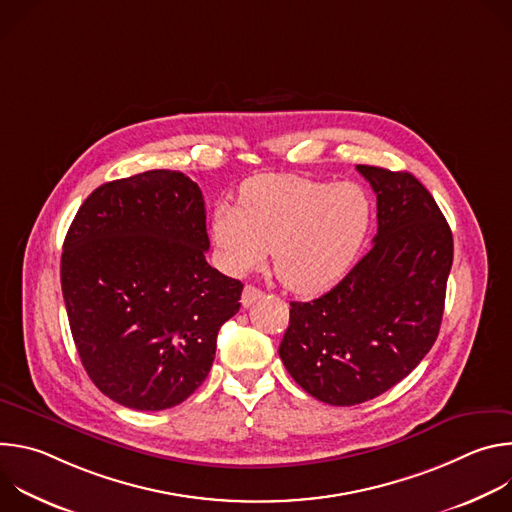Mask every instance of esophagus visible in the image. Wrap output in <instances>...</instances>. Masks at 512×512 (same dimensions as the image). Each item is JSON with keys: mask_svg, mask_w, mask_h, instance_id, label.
Returning a JSON list of instances; mask_svg holds the SVG:
<instances>
[{"mask_svg": "<svg viewBox=\"0 0 512 512\" xmlns=\"http://www.w3.org/2000/svg\"><path fill=\"white\" fill-rule=\"evenodd\" d=\"M261 298H263V291H261L259 287H255V285H245L243 296H241V304H243V308H249V306H253L257 300H261Z\"/></svg>", "mask_w": 512, "mask_h": 512, "instance_id": "esophagus-1", "label": "esophagus"}]
</instances>
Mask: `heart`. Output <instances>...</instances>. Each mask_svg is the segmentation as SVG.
<instances>
[{
	"label": "heart",
	"instance_id": "b5f03b06",
	"mask_svg": "<svg viewBox=\"0 0 512 512\" xmlns=\"http://www.w3.org/2000/svg\"><path fill=\"white\" fill-rule=\"evenodd\" d=\"M371 223V196L354 182L263 174L243 184L239 206L214 208L210 233L229 273L257 269L273 249L283 285L318 296L352 269Z\"/></svg>",
	"mask_w": 512,
	"mask_h": 512
}]
</instances>
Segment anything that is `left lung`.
<instances>
[{
  "instance_id": "1",
  "label": "left lung",
  "mask_w": 512,
  "mask_h": 512,
  "mask_svg": "<svg viewBox=\"0 0 512 512\" xmlns=\"http://www.w3.org/2000/svg\"><path fill=\"white\" fill-rule=\"evenodd\" d=\"M377 194L371 251L328 294L291 302L279 344L287 373L318 401L348 407L395 387L442 326L454 239L409 172L356 166Z\"/></svg>"
}]
</instances>
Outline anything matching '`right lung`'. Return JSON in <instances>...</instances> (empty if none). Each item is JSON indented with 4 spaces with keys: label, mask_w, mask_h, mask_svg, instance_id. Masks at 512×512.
<instances>
[{
    "label": "right lung",
    "mask_w": 512,
    "mask_h": 512,
    "mask_svg": "<svg viewBox=\"0 0 512 512\" xmlns=\"http://www.w3.org/2000/svg\"><path fill=\"white\" fill-rule=\"evenodd\" d=\"M204 198L182 172L99 186L72 221L60 283L87 375L115 403L162 411L206 379L243 283L206 263Z\"/></svg>",
    "instance_id": "obj_1"
}]
</instances>
